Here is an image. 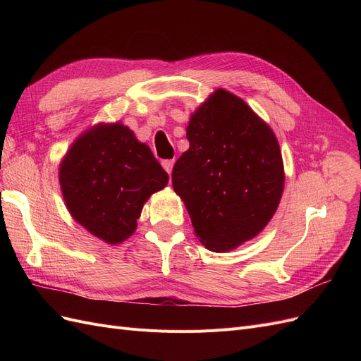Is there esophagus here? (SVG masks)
I'll list each match as a JSON object with an SVG mask.
<instances>
[{"label": "esophagus", "instance_id": "esophagus-1", "mask_svg": "<svg viewBox=\"0 0 361 361\" xmlns=\"http://www.w3.org/2000/svg\"><path fill=\"white\" fill-rule=\"evenodd\" d=\"M173 166H174V159H166V161H162V167H164V170H166L169 174L171 173Z\"/></svg>", "mask_w": 361, "mask_h": 361}]
</instances>
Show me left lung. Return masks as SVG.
<instances>
[{
	"instance_id": "obj_1",
	"label": "left lung",
	"mask_w": 361,
	"mask_h": 361,
	"mask_svg": "<svg viewBox=\"0 0 361 361\" xmlns=\"http://www.w3.org/2000/svg\"><path fill=\"white\" fill-rule=\"evenodd\" d=\"M187 138L190 149L171 173L173 190L207 250H235L264 231L281 200L277 137L241 97L216 89L191 114Z\"/></svg>"
}]
</instances>
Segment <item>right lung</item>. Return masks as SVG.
<instances>
[{
	"label": "right lung",
	"instance_id": "obj_1",
	"mask_svg": "<svg viewBox=\"0 0 361 361\" xmlns=\"http://www.w3.org/2000/svg\"><path fill=\"white\" fill-rule=\"evenodd\" d=\"M59 182L73 220L116 245L134 235L145 203L167 187L169 174L128 126L102 122L76 137Z\"/></svg>",
	"mask_w": 361,
	"mask_h": 361
}]
</instances>
